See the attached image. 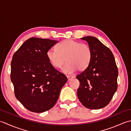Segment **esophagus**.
<instances>
[{
	"instance_id": "1",
	"label": "esophagus",
	"mask_w": 131,
	"mask_h": 131,
	"mask_svg": "<svg viewBox=\"0 0 131 131\" xmlns=\"http://www.w3.org/2000/svg\"><path fill=\"white\" fill-rule=\"evenodd\" d=\"M67 78H68V80H70L71 79H73L74 77L73 76H71V75H67Z\"/></svg>"
}]
</instances>
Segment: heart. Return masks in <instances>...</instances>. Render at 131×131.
I'll return each instance as SVG.
<instances>
[{
    "label": "heart",
    "instance_id": "obj_1",
    "mask_svg": "<svg viewBox=\"0 0 131 131\" xmlns=\"http://www.w3.org/2000/svg\"><path fill=\"white\" fill-rule=\"evenodd\" d=\"M92 52L90 46L72 39L61 41L56 46V49L50 48L47 52L49 62L56 68H63L66 73L71 74L77 69L79 71L87 68L92 59Z\"/></svg>",
    "mask_w": 131,
    "mask_h": 131
}]
</instances>
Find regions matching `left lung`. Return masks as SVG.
I'll list each match as a JSON object with an SVG mask.
<instances>
[{"instance_id":"left-lung-1","label":"left lung","mask_w":131,"mask_h":131,"mask_svg":"<svg viewBox=\"0 0 131 131\" xmlns=\"http://www.w3.org/2000/svg\"><path fill=\"white\" fill-rule=\"evenodd\" d=\"M86 40L92 52L87 68L77 75L80 85L77 95L80 102L90 109H99L108 104L118 88V70L110 49L93 37Z\"/></svg>"}]
</instances>
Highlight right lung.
Wrapping results in <instances>:
<instances>
[{
    "instance_id": "add662e5",
    "label": "right lung",
    "mask_w": 131,
    "mask_h": 131,
    "mask_svg": "<svg viewBox=\"0 0 131 131\" xmlns=\"http://www.w3.org/2000/svg\"><path fill=\"white\" fill-rule=\"evenodd\" d=\"M57 40L31 38L14 53L11 61L10 79L15 94L30 112L43 113L56 103L60 92L68 81L47 56V52Z\"/></svg>"
}]
</instances>
